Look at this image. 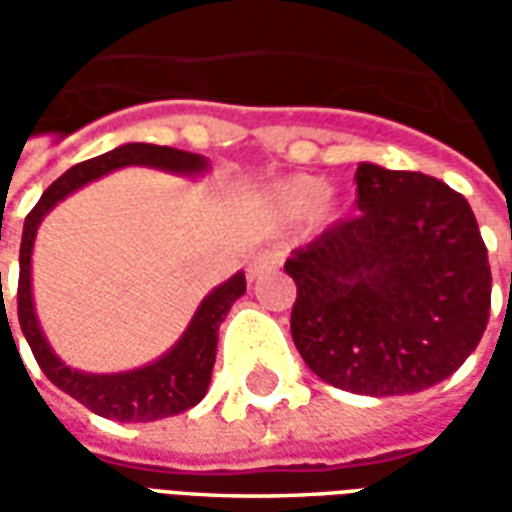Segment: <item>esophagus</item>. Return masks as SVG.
Instances as JSON below:
<instances>
[{"instance_id":"1","label":"esophagus","mask_w":512,"mask_h":512,"mask_svg":"<svg viewBox=\"0 0 512 512\" xmlns=\"http://www.w3.org/2000/svg\"><path fill=\"white\" fill-rule=\"evenodd\" d=\"M279 263V255L277 252H268V249H263V252H257V255L249 257V266H246V277L252 279H260L266 277L268 271H274Z\"/></svg>"}]
</instances>
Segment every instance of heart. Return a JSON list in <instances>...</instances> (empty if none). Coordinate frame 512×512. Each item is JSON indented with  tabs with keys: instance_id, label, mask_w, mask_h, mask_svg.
I'll list each match as a JSON object with an SVG mask.
<instances>
[{
	"instance_id": "heart-1",
	"label": "heart",
	"mask_w": 512,
	"mask_h": 512,
	"mask_svg": "<svg viewBox=\"0 0 512 512\" xmlns=\"http://www.w3.org/2000/svg\"><path fill=\"white\" fill-rule=\"evenodd\" d=\"M326 194V180L315 178V175H293V178H285L274 183L268 189V205L271 211L277 213L279 219H301L315 208V202L321 200ZM321 219H329L332 211L323 208L318 211Z\"/></svg>"
}]
</instances>
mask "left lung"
Masks as SVG:
<instances>
[{
  "mask_svg": "<svg viewBox=\"0 0 512 512\" xmlns=\"http://www.w3.org/2000/svg\"><path fill=\"white\" fill-rule=\"evenodd\" d=\"M359 216L285 263L290 334L326 384L356 395L422 392L472 354L491 310V266L463 194L422 172L356 167Z\"/></svg>",
  "mask_w": 512,
  "mask_h": 512,
  "instance_id": "8db88e82",
  "label": "left lung"
}]
</instances>
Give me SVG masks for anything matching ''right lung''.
<instances>
[{
	"label": "right lung",
	"instance_id": "add662e5",
	"mask_svg": "<svg viewBox=\"0 0 512 512\" xmlns=\"http://www.w3.org/2000/svg\"><path fill=\"white\" fill-rule=\"evenodd\" d=\"M131 164L167 169V172H178V175L208 172V158L197 156V153L147 145V142H131V145L109 150L104 156L82 161L68 169L65 175H60L49 189L43 191V197L29 211L27 222H24L21 255H18V323H21V332L27 337L32 354L38 359L40 370L46 373L51 384L60 386L65 395L76 397L98 417L117 419V422H153V419L175 417L180 411H189L208 392L213 362H216L219 326L227 318L235 299H241L246 293V279L241 271L202 299L189 329L167 354L156 359L153 365L139 367L131 373L93 376V373L71 370L46 343V337L40 332L38 315H35V304H32V246H35V235H38L43 216L68 194L87 186L90 180L101 178L112 169L131 167Z\"/></svg>",
	"mask_w": 512,
	"mask_h": 512
}]
</instances>
